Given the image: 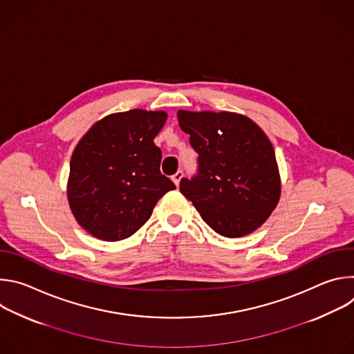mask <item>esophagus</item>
<instances>
[{
    "mask_svg": "<svg viewBox=\"0 0 354 354\" xmlns=\"http://www.w3.org/2000/svg\"><path fill=\"white\" fill-rule=\"evenodd\" d=\"M182 178H183V172H182V171H178V172L172 176V180H174V183H175L176 186H179V182H180Z\"/></svg>",
    "mask_w": 354,
    "mask_h": 354,
    "instance_id": "34e87169",
    "label": "esophagus"
}]
</instances>
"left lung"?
I'll return each instance as SVG.
<instances>
[{
  "label": "left lung",
  "mask_w": 354,
  "mask_h": 354,
  "mask_svg": "<svg viewBox=\"0 0 354 354\" xmlns=\"http://www.w3.org/2000/svg\"><path fill=\"white\" fill-rule=\"evenodd\" d=\"M180 129L198 154V172L180 180L205 223L238 238L258 230L276 209L281 180L274 149L263 130L232 112L178 111Z\"/></svg>",
  "instance_id": "1"
}]
</instances>
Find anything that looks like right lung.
I'll use <instances>...</instances> for the list:
<instances>
[{
    "instance_id": "right-lung-1",
    "label": "right lung",
    "mask_w": 354,
    "mask_h": 354,
    "mask_svg": "<svg viewBox=\"0 0 354 354\" xmlns=\"http://www.w3.org/2000/svg\"><path fill=\"white\" fill-rule=\"evenodd\" d=\"M164 111L131 109L97 120L78 141L70 162L67 197L77 223L102 241L138 231L157 201L175 189L160 171L154 144Z\"/></svg>"
}]
</instances>
